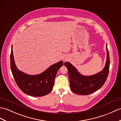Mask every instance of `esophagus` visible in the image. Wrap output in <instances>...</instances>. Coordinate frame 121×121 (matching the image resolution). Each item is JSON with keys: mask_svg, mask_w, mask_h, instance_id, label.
<instances>
[{"mask_svg": "<svg viewBox=\"0 0 121 121\" xmlns=\"http://www.w3.org/2000/svg\"><path fill=\"white\" fill-rule=\"evenodd\" d=\"M68 58L69 57H67V56H63V57H62V60H63V61H65L68 60V59H69Z\"/></svg>", "mask_w": 121, "mask_h": 121, "instance_id": "34e87169", "label": "esophagus"}]
</instances>
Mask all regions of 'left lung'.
<instances>
[{
    "instance_id": "obj_1",
    "label": "left lung",
    "mask_w": 121,
    "mask_h": 121,
    "mask_svg": "<svg viewBox=\"0 0 121 121\" xmlns=\"http://www.w3.org/2000/svg\"><path fill=\"white\" fill-rule=\"evenodd\" d=\"M107 61L102 71L94 75L85 76L81 75L72 64L65 62V65L68 70L70 87L72 91L77 94L86 95L90 94L99 89L104 85L107 78L110 66L109 51L106 46Z\"/></svg>"
}]
</instances>
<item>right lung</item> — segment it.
Instances as JSON below:
<instances>
[{
	"label": "right lung",
	"instance_id": "right-lung-1",
	"mask_svg": "<svg viewBox=\"0 0 121 121\" xmlns=\"http://www.w3.org/2000/svg\"><path fill=\"white\" fill-rule=\"evenodd\" d=\"M10 63L14 79L19 88L25 94L36 97L44 96L52 91L57 73L63 64V62L60 61L49 67L40 74H26L19 71L16 66L14 61L12 46L10 55Z\"/></svg>",
	"mask_w": 121,
	"mask_h": 121
}]
</instances>
